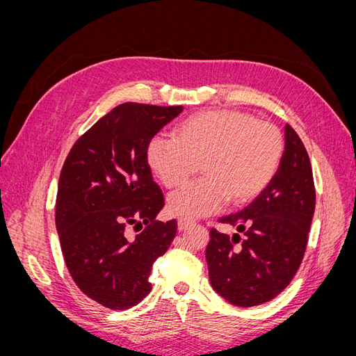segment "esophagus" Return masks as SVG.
Segmentation results:
<instances>
[{
    "mask_svg": "<svg viewBox=\"0 0 356 356\" xmlns=\"http://www.w3.org/2000/svg\"><path fill=\"white\" fill-rule=\"evenodd\" d=\"M193 224H195V222H193L191 220H187V218H179V220H178V230H179V232H182V230H187V229H190V227H191Z\"/></svg>",
    "mask_w": 356,
    "mask_h": 356,
    "instance_id": "obj_1",
    "label": "esophagus"
}]
</instances>
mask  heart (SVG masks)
Returning a JSON list of instances; mask_svg holds the SVG:
<instances>
[{
    "label": "heart",
    "mask_w": 356,
    "mask_h": 356,
    "mask_svg": "<svg viewBox=\"0 0 356 356\" xmlns=\"http://www.w3.org/2000/svg\"><path fill=\"white\" fill-rule=\"evenodd\" d=\"M284 156V139L268 122H255L246 113L215 110L182 120L174 139L156 135L145 157L149 169L166 188H174L196 174L169 196V211L184 218H197L260 196L275 178Z\"/></svg>",
    "instance_id": "b5f03b06"
}]
</instances>
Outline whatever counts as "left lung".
<instances>
[{"mask_svg": "<svg viewBox=\"0 0 356 356\" xmlns=\"http://www.w3.org/2000/svg\"><path fill=\"white\" fill-rule=\"evenodd\" d=\"M315 200L309 154L286 124L285 152L270 184L245 209L218 220L238 233L209 232L207 261L212 288L239 307L263 305L281 294L305 257Z\"/></svg>", "mask_w": 356, "mask_h": 356, "instance_id": "1", "label": "left lung"}]
</instances>
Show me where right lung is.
<instances>
[{
  "mask_svg": "<svg viewBox=\"0 0 356 356\" xmlns=\"http://www.w3.org/2000/svg\"><path fill=\"white\" fill-rule=\"evenodd\" d=\"M181 111L118 105L75 141L62 166L55 220L63 260L83 293L108 309L145 298L153 263L177 234V220H156L165 196L145 149Z\"/></svg>",
  "mask_w": 356,
  "mask_h": 356,
  "instance_id": "1",
  "label": "right lung"
}]
</instances>
